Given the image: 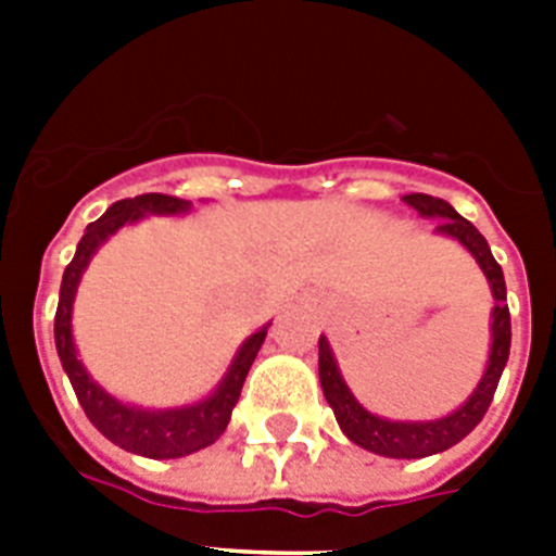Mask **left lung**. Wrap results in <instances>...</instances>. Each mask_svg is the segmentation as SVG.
I'll list each match as a JSON object with an SVG mask.
<instances>
[{
    "mask_svg": "<svg viewBox=\"0 0 556 556\" xmlns=\"http://www.w3.org/2000/svg\"><path fill=\"white\" fill-rule=\"evenodd\" d=\"M404 200L406 205H412V208L420 214V217L437 219L434 233L451 236V239H456L462 248H468V253L473 255L476 264L481 267V273L488 275L495 306L493 326H490V331H493V345H490V358L488 367H484V376H481L473 395H470L459 409L451 412V415L437 417V420H387V417H378L372 415V412H367L365 406L353 397V392L348 390L345 384V378L339 372L337 358H333L328 339L320 337V384L328 406H331L333 415H337L339 429L345 431V437L351 443L362 445V448L372 451V454L378 456H392V459H424V456L448 451L451 445L465 440V437L481 424L484 412L493 404L501 372L507 367L513 326H509L504 273H501L498 262H495L493 253H490L488 239L476 230V225H470L468 219L459 217L454 211V205L445 203V200L440 198H431V194H406Z\"/></svg>",
    "mask_w": 556,
    "mask_h": 556,
    "instance_id": "left-lung-1",
    "label": "left lung"
}]
</instances>
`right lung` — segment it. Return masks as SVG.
<instances>
[{
    "label": "right lung",
    "mask_w": 556,
    "mask_h": 556,
    "mask_svg": "<svg viewBox=\"0 0 556 556\" xmlns=\"http://www.w3.org/2000/svg\"><path fill=\"white\" fill-rule=\"evenodd\" d=\"M189 208V200L169 198V194H139V198L113 203L97 223L88 225L83 239L77 242L75 258L68 262L66 273H63L61 301H58L55 312L58 356H61L63 370L75 387V395L86 417L113 445H119L130 454L147 456V459H178V456H189L200 448H208L211 443H217L223 431L228 429L230 412L242 395L244 378H248L255 353L264 345L269 323L258 328L253 337L244 339V345L236 351L217 390L203 397L200 404L178 406V409H141V406L122 404L113 395H108L94 378L88 376L83 362L77 358L75 337H72V306H75V292L83 278V269L88 267L91 255L97 253V248L105 242L108 236H113L125 225L139 223L147 214L175 217V214H186Z\"/></svg>",
    "instance_id": "1"
}]
</instances>
